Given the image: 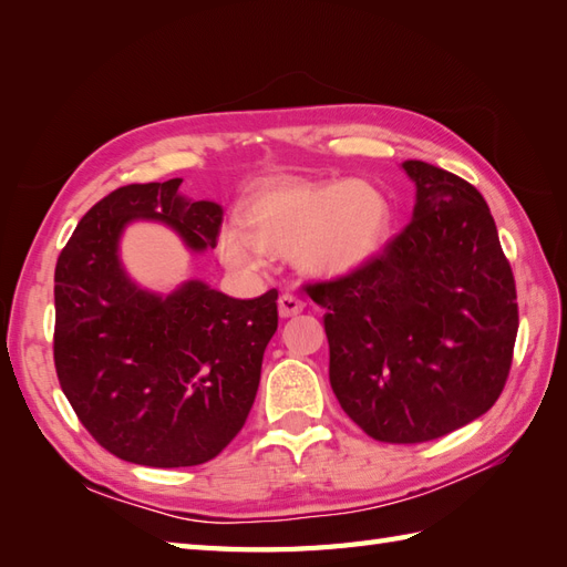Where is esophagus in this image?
<instances>
[{
	"label": "esophagus",
	"mask_w": 567,
	"mask_h": 567,
	"mask_svg": "<svg viewBox=\"0 0 567 567\" xmlns=\"http://www.w3.org/2000/svg\"><path fill=\"white\" fill-rule=\"evenodd\" d=\"M303 300H300L298 296H293V293H284L281 298H279V312H281V318H293V316H298L300 310H303Z\"/></svg>",
	"instance_id": "1"
}]
</instances>
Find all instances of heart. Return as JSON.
Listing matches in <instances>:
<instances>
[{"mask_svg":"<svg viewBox=\"0 0 567 567\" xmlns=\"http://www.w3.org/2000/svg\"><path fill=\"white\" fill-rule=\"evenodd\" d=\"M390 220L385 192L367 179H281L251 196L247 220L223 223L218 251L245 276L267 271L271 255L312 276H344L379 255Z\"/></svg>","mask_w":567,"mask_h":567,"instance_id":"heart-1","label":"heart"}]
</instances>
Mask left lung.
Wrapping results in <instances>:
<instances>
[{
  "label": "left lung",
  "instance_id": "obj_1",
  "mask_svg": "<svg viewBox=\"0 0 567 567\" xmlns=\"http://www.w3.org/2000/svg\"><path fill=\"white\" fill-rule=\"evenodd\" d=\"M412 220L361 269L308 284L330 383L375 442L422 444L481 417L507 383L517 286L473 184L420 159Z\"/></svg>",
  "mask_w": 567,
  "mask_h": 567
}]
</instances>
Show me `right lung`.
I'll use <instances>...</instances> for the list:
<instances>
[{"label":"right lung","mask_w":567,"mask_h":567,"mask_svg":"<svg viewBox=\"0 0 567 567\" xmlns=\"http://www.w3.org/2000/svg\"><path fill=\"white\" fill-rule=\"evenodd\" d=\"M182 179L128 184L84 213L55 267L53 357L62 393L109 454L153 468L216 458L245 426L279 327L271 288L237 300L204 281L169 296L137 288L118 261L135 218L162 220L194 251L216 247L223 208Z\"/></svg>","instance_id":"1"}]
</instances>
